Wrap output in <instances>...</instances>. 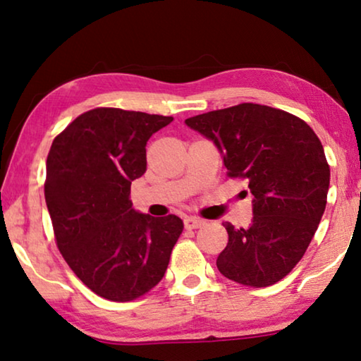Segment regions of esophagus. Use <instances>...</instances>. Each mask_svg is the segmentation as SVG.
Masks as SVG:
<instances>
[{
    "instance_id": "34e87169",
    "label": "esophagus",
    "mask_w": 361,
    "mask_h": 361,
    "mask_svg": "<svg viewBox=\"0 0 361 361\" xmlns=\"http://www.w3.org/2000/svg\"><path fill=\"white\" fill-rule=\"evenodd\" d=\"M204 225V220L197 219V217H186L185 219V228L192 230V228H199Z\"/></svg>"
}]
</instances>
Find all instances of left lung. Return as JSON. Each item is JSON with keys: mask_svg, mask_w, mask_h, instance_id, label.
I'll use <instances>...</instances> for the list:
<instances>
[{"mask_svg": "<svg viewBox=\"0 0 361 361\" xmlns=\"http://www.w3.org/2000/svg\"><path fill=\"white\" fill-rule=\"evenodd\" d=\"M214 141L227 176L248 181L252 222H225L228 243L217 257L222 276L269 287L292 272L318 230L329 191L324 149L301 118L259 104H240L188 118Z\"/></svg>", "mask_w": 361, "mask_h": 361, "instance_id": "8db88e82", "label": "left lung"}]
</instances>
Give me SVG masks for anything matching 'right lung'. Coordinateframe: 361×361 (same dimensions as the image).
I'll use <instances>...</instances> for the list:
<instances>
[{"mask_svg": "<svg viewBox=\"0 0 361 361\" xmlns=\"http://www.w3.org/2000/svg\"><path fill=\"white\" fill-rule=\"evenodd\" d=\"M171 116L89 110L58 134L47 157L45 201L58 250L99 297L133 301L162 281L183 220L150 217L129 201L146 173V144Z\"/></svg>", "mask_w": 361, "mask_h": 361, "instance_id": "right-lung-1", "label": "right lung"}]
</instances>
